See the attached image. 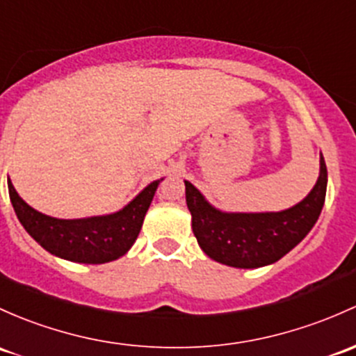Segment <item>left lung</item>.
<instances>
[{"instance_id": "8db88e82", "label": "left lung", "mask_w": 356, "mask_h": 356, "mask_svg": "<svg viewBox=\"0 0 356 356\" xmlns=\"http://www.w3.org/2000/svg\"><path fill=\"white\" fill-rule=\"evenodd\" d=\"M319 165V177L312 191L300 203L283 211H222L189 181H184L193 232L203 252L216 263L242 269L263 268L282 259L304 241L323 211L327 188L323 153Z\"/></svg>"}]
</instances>
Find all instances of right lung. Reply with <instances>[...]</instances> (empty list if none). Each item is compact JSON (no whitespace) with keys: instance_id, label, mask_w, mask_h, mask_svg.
I'll list each match as a JSON object with an SVG mask.
<instances>
[{"instance_id":"right-lung-1","label":"right lung","mask_w":356,"mask_h":356,"mask_svg":"<svg viewBox=\"0 0 356 356\" xmlns=\"http://www.w3.org/2000/svg\"><path fill=\"white\" fill-rule=\"evenodd\" d=\"M162 181H153L119 211L74 220L54 218L33 209L18 196L10 179L8 193L17 218L47 252L73 263L104 264L119 259L133 247Z\"/></svg>"}]
</instances>
